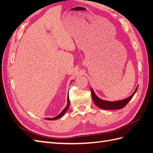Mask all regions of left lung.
I'll return each mask as SVG.
<instances>
[{
  "label": "left lung",
  "mask_w": 153,
  "mask_h": 153,
  "mask_svg": "<svg viewBox=\"0 0 153 153\" xmlns=\"http://www.w3.org/2000/svg\"><path fill=\"white\" fill-rule=\"evenodd\" d=\"M137 88H138V85L136 87L133 94L130 96H129L128 97L123 100H115V101H109V100H106L100 99L96 95L94 91L93 90V89L91 88L92 99H93V101H94V102L95 104V105L101 109H104V110L121 109L127 105L128 102L130 100H131V99L133 97V96L136 94Z\"/></svg>",
  "instance_id": "obj_1"
}]
</instances>
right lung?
<instances>
[{
    "mask_svg": "<svg viewBox=\"0 0 153 153\" xmlns=\"http://www.w3.org/2000/svg\"><path fill=\"white\" fill-rule=\"evenodd\" d=\"M71 82H72V81H71ZM69 107V95H68V105H67V106H65V108L62 111V112L59 114L58 115H57L56 117H53V118H46V119L47 120H58V119H59L65 114L66 111H68Z\"/></svg>",
    "mask_w": 153,
    "mask_h": 153,
    "instance_id": "right-lung-1",
    "label": "right lung"
}]
</instances>
